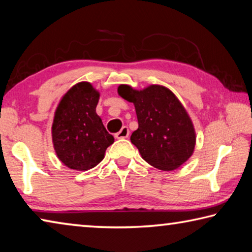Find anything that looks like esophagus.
Wrapping results in <instances>:
<instances>
[{
    "mask_svg": "<svg viewBox=\"0 0 252 252\" xmlns=\"http://www.w3.org/2000/svg\"><path fill=\"white\" fill-rule=\"evenodd\" d=\"M129 133H130V131H129V129H127V126H123L122 129L118 132V133H116V138L117 139H125L129 136Z\"/></svg>",
    "mask_w": 252,
    "mask_h": 252,
    "instance_id": "obj_1",
    "label": "esophagus"
}]
</instances>
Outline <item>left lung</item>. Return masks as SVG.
<instances>
[{"mask_svg": "<svg viewBox=\"0 0 252 252\" xmlns=\"http://www.w3.org/2000/svg\"><path fill=\"white\" fill-rule=\"evenodd\" d=\"M118 93L134 104L139 127L132 133L131 142L148 163L171 171L192 156L195 146L193 125L169 89L150 85L136 91L122 84Z\"/></svg>", "mask_w": 252, "mask_h": 252, "instance_id": "left-lung-1", "label": "left lung"}]
</instances>
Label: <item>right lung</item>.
I'll list each match as a JSON object with an SVG mask.
<instances>
[{
	"mask_svg": "<svg viewBox=\"0 0 252 252\" xmlns=\"http://www.w3.org/2000/svg\"><path fill=\"white\" fill-rule=\"evenodd\" d=\"M99 96L90 83L80 82L65 93L55 111L53 144L67 168L82 171L95 167L114 142L95 112Z\"/></svg>",
	"mask_w": 252,
	"mask_h": 252,
	"instance_id": "add662e5",
	"label": "right lung"
}]
</instances>
